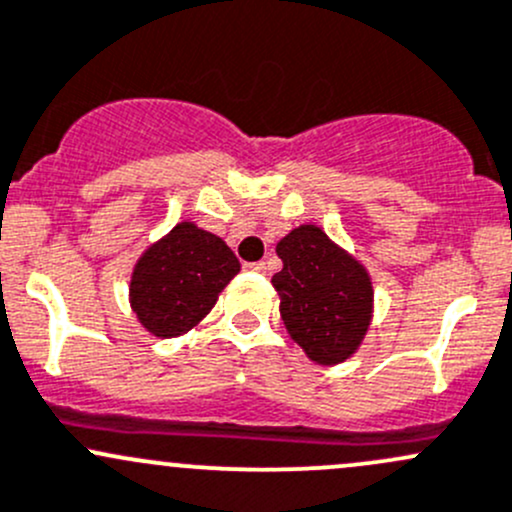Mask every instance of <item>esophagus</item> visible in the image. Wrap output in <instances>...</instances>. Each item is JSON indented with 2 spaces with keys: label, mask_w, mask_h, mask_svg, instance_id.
I'll return each mask as SVG.
<instances>
[{
  "label": "esophagus",
  "mask_w": 512,
  "mask_h": 512,
  "mask_svg": "<svg viewBox=\"0 0 512 512\" xmlns=\"http://www.w3.org/2000/svg\"><path fill=\"white\" fill-rule=\"evenodd\" d=\"M247 267V270H250V272H267V265H265V262H250V265H245Z\"/></svg>",
  "instance_id": "obj_1"
}]
</instances>
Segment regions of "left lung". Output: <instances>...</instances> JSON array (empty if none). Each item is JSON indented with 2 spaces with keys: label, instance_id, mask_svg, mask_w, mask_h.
Returning <instances> with one entry per match:
<instances>
[{
  "label": "left lung",
  "instance_id": "left-lung-1",
  "mask_svg": "<svg viewBox=\"0 0 512 512\" xmlns=\"http://www.w3.org/2000/svg\"><path fill=\"white\" fill-rule=\"evenodd\" d=\"M282 272L272 277L289 336L321 365L341 363L363 341L373 311L370 277L316 225L279 240Z\"/></svg>",
  "mask_w": 512,
  "mask_h": 512
}]
</instances>
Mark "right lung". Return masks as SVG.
Wrapping results in <instances>:
<instances>
[{"label":"right lung","instance_id":"obj_1","mask_svg":"<svg viewBox=\"0 0 512 512\" xmlns=\"http://www.w3.org/2000/svg\"><path fill=\"white\" fill-rule=\"evenodd\" d=\"M238 272V257L218 235L179 223L137 262L129 299L137 319L154 336H181L213 309Z\"/></svg>","mask_w":512,"mask_h":512}]
</instances>
